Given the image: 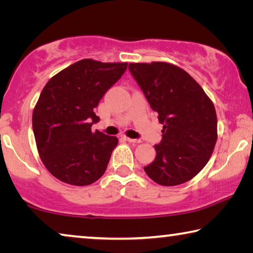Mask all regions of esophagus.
<instances>
[{
    "instance_id": "obj_1",
    "label": "esophagus",
    "mask_w": 253,
    "mask_h": 253,
    "mask_svg": "<svg viewBox=\"0 0 253 253\" xmlns=\"http://www.w3.org/2000/svg\"><path fill=\"white\" fill-rule=\"evenodd\" d=\"M122 138H123V139H125V140H127V142H129V143H135V144H137V143H140V140H139V139L129 138V137H127V136H122Z\"/></svg>"
}]
</instances>
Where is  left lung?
<instances>
[{
    "label": "left lung",
    "mask_w": 253,
    "mask_h": 253,
    "mask_svg": "<svg viewBox=\"0 0 253 253\" xmlns=\"http://www.w3.org/2000/svg\"><path fill=\"white\" fill-rule=\"evenodd\" d=\"M128 68L163 124L156 157L145 172L164 186L190 181L207 165L215 146L213 102L185 70L172 63H129Z\"/></svg>",
    "instance_id": "obj_1"
}]
</instances>
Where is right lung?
<instances>
[{"label": "right lung", "mask_w": 253, "mask_h": 253, "mask_svg": "<svg viewBox=\"0 0 253 253\" xmlns=\"http://www.w3.org/2000/svg\"><path fill=\"white\" fill-rule=\"evenodd\" d=\"M127 65L83 59L42 89L32 115L34 138L42 163L61 182L84 186L104 175L118 138L91 131L99 122L95 108Z\"/></svg>", "instance_id": "add662e5"}]
</instances>
